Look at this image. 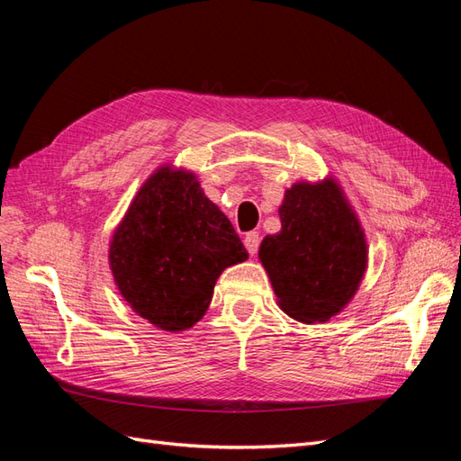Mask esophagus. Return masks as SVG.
Wrapping results in <instances>:
<instances>
[{"mask_svg": "<svg viewBox=\"0 0 461 461\" xmlns=\"http://www.w3.org/2000/svg\"><path fill=\"white\" fill-rule=\"evenodd\" d=\"M244 246H246L249 256H256L258 249H259V234L258 232H248L244 236Z\"/></svg>", "mask_w": 461, "mask_h": 461, "instance_id": "obj_1", "label": "esophagus"}]
</instances>
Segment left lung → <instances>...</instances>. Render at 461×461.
<instances>
[{"instance_id": "obj_1", "label": "left lung", "mask_w": 461, "mask_h": 461, "mask_svg": "<svg viewBox=\"0 0 461 461\" xmlns=\"http://www.w3.org/2000/svg\"><path fill=\"white\" fill-rule=\"evenodd\" d=\"M281 232L267 234L259 261L276 303L300 323H325L352 302L367 271V240L332 176L300 180L278 207Z\"/></svg>"}]
</instances>
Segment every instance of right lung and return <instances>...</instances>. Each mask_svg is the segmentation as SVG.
Instances as JSON below:
<instances>
[{"mask_svg":"<svg viewBox=\"0 0 461 461\" xmlns=\"http://www.w3.org/2000/svg\"><path fill=\"white\" fill-rule=\"evenodd\" d=\"M248 259L198 176L161 165L136 192L109 242L113 281L132 312L167 332L194 327L219 275Z\"/></svg>","mask_w":461,"mask_h":461,"instance_id":"add662e5","label":"right lung"}]
</instances>
